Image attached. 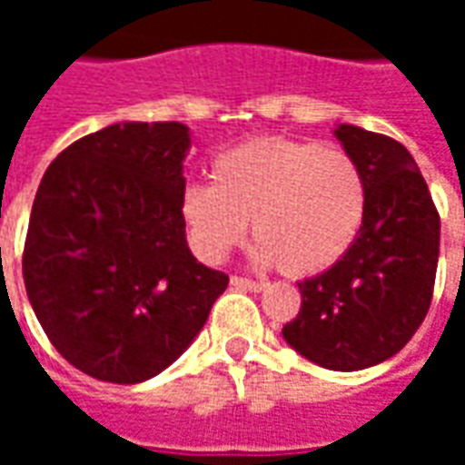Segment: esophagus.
Listing matches in <instances>:
<instances>
[{"label": "esophagus", "mask_w": 465, "mask_h": 465, "mask_svg": "<svg viewBox=\"0 0 465 465\" xmlns=\"http://www.w3.org/2000/svg\"><path fill=\"white\" fill-rule=\"evenodd\" d=\"M232 286L233 289H239V292H253V293H259L266 289V283L263 282H253V279H243V276H232Z\"/></svg>", "instance_id": "esophagus-1"}]
</instances>
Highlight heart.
<instances>
[{"label":"heart","mask_w":465,"mask_h":465,"mask_svg":"<svg viewBox=\"0 0 465 465\" xmlns=\"http://www.w3.org/2000/svg\"><path fill=\"white\" fill-rule=\"evenodd\" d=\"M179 209L203 262H223L252 219L253 262L279 263L289 276H312L333 266L356 242L369 183L343 149L266 136L219 153L212 183H189Z\"/></svg>","instance_id":"heart-1"}]
</instances>
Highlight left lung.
<instances>
[{
    "label": "left lung",
    "instance_id": "8db88e82",
    "mask_svg": "<svg viewBox=\"0 0 465 465\" xmlns=\"http://www.w3.org/2000/svg\"><path fill=\"white\" fill-rule=\"evenodd\" d=\"M333 136L366 173L369 209L349 252L299 282L302 309L282 333L316 366L361 371L399 353L426 319L440 222L403 143L353 124H336Z\"/></svg>",
    "mask_w": 465,
    "mask_h": 465
}]
</instances>
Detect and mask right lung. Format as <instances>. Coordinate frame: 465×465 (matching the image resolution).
<instances>
[{"mask_svg":"<svg viewBox=\"0 0 465 465\" xmlns=\"http://www.w3.org/2000/svg\"><path fill=\"white\" fill-rule=\"evenodd\" d=\"M189 149L186 124H112L66 146L36 189L26 296L54 349L92 379L162 373L229 286L186 243Z\"/></svg>","mask_w":465,"mask_h":465,"instance_id":"1","label":"right lung"}]
</instances>
